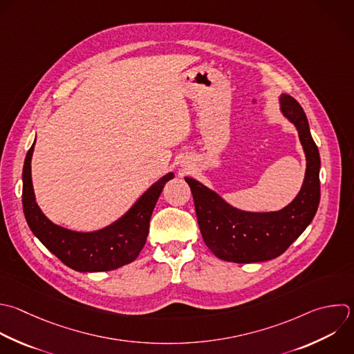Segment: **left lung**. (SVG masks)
I'll use <instances>...</instances> for the list:
<instances>
[{
    "label": "left lung",
    "instance_id": "1",
    "mask_svg": "<svg viewBox=\"0 0 354 354\" xmlns=\"http://www.w3.org/2000/svg\"><path fill=\"white\" fill-rule=\"evenodd\" d=\"M281 111L297 129L307 167L297 196L282 210L250 213L238 210L194 178L188 183L206 246L221 260L266 261L282 254L311 223L319 203V153L299 102L282 94Z\"/></svg>",
    "mask_w": 354,
    "mask_h": 354
}]
</instances>
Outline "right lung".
I'll return each mask as SVG.
<instances>
[{"label": "right lung", "instance_id": "add662e5", "mask_svg": "<svg viewBox=\"0 0 354 354\" xmlns=\"http://www.w3.org/2000/svg\"><path fill=\"white\" fill-rule=\"evenodd\" d=\"M33 151L35 142L24 165L22 203L26 221L40 242L64 264L82 272L111 271L134 261L147 242L153 207L173 173L156 181L116 223L94 232H76L51 223L37 206L30 169Z\"/></svg>", "mask_w": 354, "mask_h": 354}]
</instances>
